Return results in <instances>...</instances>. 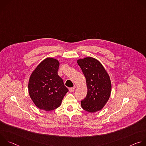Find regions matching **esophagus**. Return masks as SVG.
I'll list each match as a JSON object with an SVG mask.
<instances>
[{
    "label": "esophagus",
    "instance_id": "esophagus-1",
    "mask_svg": "<svg viewBox=\"0 0 146 146\" xmlns=\"http://www.w3.org/2000/svg\"><path fill=\"white\" fill-rule=\"evenodd\" d=\"M74 90H75V88H74V87H73V88H69V92H71V93H72V92H74Z\"/></svg>",
    "mask_w": 146,
    "mask_h": 146
}]
</instances>
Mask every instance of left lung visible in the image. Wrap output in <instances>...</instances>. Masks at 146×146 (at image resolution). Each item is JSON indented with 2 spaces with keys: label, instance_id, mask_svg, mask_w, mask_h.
Returning a JSON list of instances; mask_svg holds the SVG:
<instances>
[{
  "label": "left lung",
  "instance_id": "8db88e82",
  "mask_svg": "<svg viewBox=\"0 0 146 146\" xmlns=\"http://www.w3.org/2000/svg\"><path fill=\"white\" fill-rule=\"evenodd\" d=\"M77 62L86 77L88 90L86 98L81 102V108L92 113L100 111L110 96V76L102 64L94 58L79 59Z\"/></svg>",
  "mask_w": 146,
  "mask_h": 146
}]
</instances>
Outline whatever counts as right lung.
<instances>
[{
    "label": "right lung",
    "instance_id": "right-lung-1",
    "mask_svg": "<svg viewBox=\"0 0 146 146\" xmlns=\"http://www.w3.org/2000/svg\"><path fill=\"white\" fill-rule=\"evenodd\" d=\"M59 66L57 59L47 58L37 66L30 76L29 94L40 110L49 111L58 108L68 92L63 80L58 75Z\"/></svg>",
    "mask_w": 146,
    "mask_h": 146
}]
</instances>
